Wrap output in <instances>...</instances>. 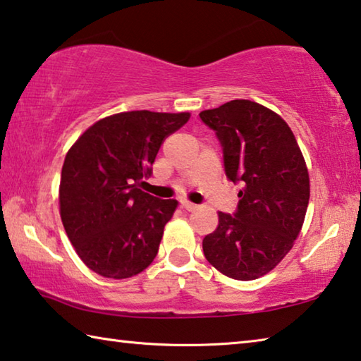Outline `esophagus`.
Returning a JSON list of instances; mask_svg holds the SVG:
<instances>
[{
	"label": "esophagus",
	"instance_id": "34e87169",
	"mask_svg": "<svg viewBox=\"0 0 361 361\" xmlns=\"http://www.w3.org/2000/svg\"><path fill=\"white\" fill-rule=\"evenodd\" d=\"M180 204H182V208H184L185 211H197L198 209V204L187 202V200H184V202H180Z\"/></svg>",
	"mask_w": 361,
	"mask_h": 361
}]
</instances>
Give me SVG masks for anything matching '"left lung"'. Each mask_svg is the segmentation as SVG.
Here are the masks:
<instances>
[{"label":"left lung","mask_w":361,"mask_h":361,"mask_svg":"<svg viewBox=\"0 0 361 361\" xmlns=\"http://www.w3.org/2000/svg\"><path fill=\"white\" fill-rule=\"evenodd\" d=\"M200 118L221 140L227 177L243 185L235 216L217 212V228L203 240L204 257L228 279H261L302 228L310 198L304 155L288 123L252 100H230Z\"/></svg>","instance_id":"1"}]
</instances>
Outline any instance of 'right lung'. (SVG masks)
<instances>
[{
	"label": "right lung",
	"instance_id": "1",
	"mask_svg": "<svg viewBox=\"0 0 361 361\" xmlns=\"http://www.w3.org/2000/svg\"><path fill=\"white\" fill-rule=\"evenodd\" d=\"M188 120V111H121L94 123L70 147L59 208L68 240L92 271L125 280L157 257L177 202L137 187L152 174L164 139Z\"/></svg>",
	"mask_w": 361,
	"mask_h": 361
}]
</instances>
